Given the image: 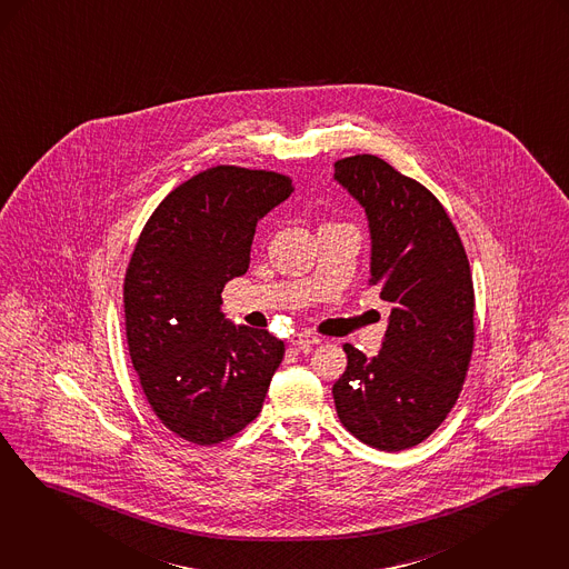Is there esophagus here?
<instances>
[{"mask_svg":"<svg viewBox=\"0 0 569 569\" xmlns=\"http://www.w3.org/2000/svg\"><path fill=\"white\" fill-rule=\"evenodd\" d=\"M321 339L319 337H313V335H309V332H296L290 337V345L292 347H298V349H309V347H313V345H319Z\"/></svg>","mask_w":569,"mask_h":569,"instance_id":"1","label":"esophagus"}]
</instances>
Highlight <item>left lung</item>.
I'll return each instance as SVG.
<instances>
[{
	"label": "left lung",
	"instance_id": "8db88e82",
	"mask_svg": "<svg viewBox=\"0 0 569 569\" xmlns=\"http://www.w3.org/2000/svg\"><path fill=\"white\" fill-rule=\"evenodd\" d=\"M335 180L365 207L370 283L391 305L381 351L345 345L332 387L342 426L381 451L419 445L445 421L475 345L468 256L445 207L389 162L358 154L335 162Z\"/></svg>",
	"mask_w": 569,
	"mask_h": 569
}]
</instances>
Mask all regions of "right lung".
<instances>
[{
    "instance_id": "obj_1",
    "label": "right lung",
    "mask_w": 569,
    "mask_h": 569,
    "mask_svg": "<svg viewBox=\"0 0 569 569\" xmlns=\"http://www.w3.org/2000/svg\"><path fill=\"white\" fill-rule=\"evenodd\" d=\"M295 192L273 171L209 167L173 188L141 230L124 277L131 362L164 428L194 445L241 432L286 347L234 326L222 290L250 267L258 222Z\"/></svg>"
}]
</instances>
